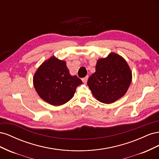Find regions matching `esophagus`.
<instances>
[{
  "label": "esophagus",
  "instance_id": "esophagus-1",
  "mask_svg": "<svg viewBox=\"0 0 159 159\" xmlns=\"http://www.w3.org/2000/svg\"><path fill=\"white\" fill-rule=\"evenodd\" d=\"M88 75H87V76H85V78H82V81L84 83H87V81H88Z\"/></svg>",
  "mask_w": 159,
  "mask_h": 159
}]
</instances>
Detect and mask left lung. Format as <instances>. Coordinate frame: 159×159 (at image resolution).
I'll return each mask as SVG.
<instances>
[{
    "mask_svg": "<svg viewBox=\"0 0 159 159\" xmlns=\"http://www.w3.org/2000/svg\"><path fill=\"white\" fill-rule=\"evenodd\" d=\"M131 80L132 73L126 61L111 53L98 60L95 72L89 78L88 85L99 102L109 104L123 97Z\"/></svg>",
    "mask_w": 159,
    "mask_h": 159,
    "instance_id": "left-lung-1",
    "label": "left lung"
}]
</instances>
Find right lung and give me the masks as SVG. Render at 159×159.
Segmentation results:
<instances>
[{"mask_svg": "<svg viewBox=\"0 0 159 159\" xmlns=\"http://www.w3.org/2000/svg\"><path fill=\"white\" fill-rule=\"evenodd\" d=\"M34 86L40 97L52 105L68 102L82 84L76 75H71L66 61L52 57L44 62L34 75Z\"/></svg>", "mask_w": 159, "mask_h": 159, "instance_id": "right-lung-1", "label": "right lung"}]
</instances>
